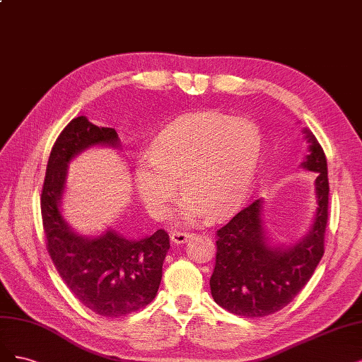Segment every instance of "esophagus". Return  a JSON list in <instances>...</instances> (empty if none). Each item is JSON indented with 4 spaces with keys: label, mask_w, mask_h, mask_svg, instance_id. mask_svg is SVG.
<instances>
[{
    "label": "esophagus",
    "mask_w": 362,
    "mask_h": 362,
    "mask_svg": "<svg viewBox=\"0 0 362 362\" xmlns=\"http://www.w3.org/2000/svg\"><path fill=\"white\" fill-rule=\"evenodd\" d=\"M192 236V233H189V231H180V230H174L173 233H171V240L174 242V243H185L186 240H188V238H191Z\"/></svg>",
    "instance_id": "34e87169"
}]
</instances>
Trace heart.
Masks as SVG:
<instances>
[{
	"instance_id": "obj_1",
	"label": "heart",
	"mask_w": 362,
	"mask_h": 362,
	"mask_svg": "<svg viewBox=\"0 0 362 362\" xmlns=\"http://www.w3.org/2000/svg\"><path fill=\"white\" fill-rule=\"evenodd\" d=\"M263 134L252 120L216 111L183 115L151 143L136 167L135 185L147 212L162 219L179 189L186 219L227 214L255 177Z\"/></svg>"
}]
</instances>
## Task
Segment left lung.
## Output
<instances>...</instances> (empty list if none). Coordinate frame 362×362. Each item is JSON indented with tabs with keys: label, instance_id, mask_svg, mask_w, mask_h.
<instances>
[{
	"label": "left lung",
	"instance_id": "8db88e82",
	"mask_svg": "<svg viewBox=\"0 0 362 362\" xmlns=\"http://www.w3.org/2000/svg\"><path fill=\"white\" fill-rule=\"evenodd\" d=\"M310 153L302 167L317 173V211L311 231L295 247L267 248L262 200H254L216 230V260L211 276L218 305L243 317L269 316L288 305L299 293L325 252L328 223V164L322 146L307 131Z\"/></svg>",
	"mask_w": 362,
	"mask_h": 362
}]
</instances>
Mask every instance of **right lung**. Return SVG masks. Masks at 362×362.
<instances>
[{
    "label": "right lung",
    "mask_w": 362,
    "mask_h": 362,
    "mask_svg": "<svg viewBox=\"0 0 362 362\" xmlns=\"http://www.w3.org/2000/svg\"><path fill=\"white\" fill-rule=\"evenodd\" d=\"M95 144L119 146L117 132L90 123L84 115L69 122L55 139L40 195L45 242L58 274L79 302L99 316L122 317L155 299L170 236L160 228L141 240L114 231L86 239L67 227L58 209L67 162Z\"/></svg>",
    "instance_id": "1"
}]
</instances>
